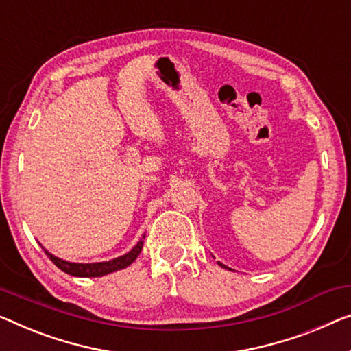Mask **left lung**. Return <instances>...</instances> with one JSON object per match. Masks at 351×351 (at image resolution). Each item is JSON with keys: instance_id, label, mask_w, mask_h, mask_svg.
Returning <instances> with one entry per match:
<instances>
[{"instance_id": "1", "label": "left lung", "mask_w": 351, "mask_h": 351, "mask_svg": "<svg viewBox=\"0 0 351 351\" xmlns=\"http://www.w3.org/2000/svg\"><path fill=\"white\" fill-rule=\"evenodd\" d=\"M217 265H219V266H222V268H226V269H230V268H227V266H226V265H222V263H221V261H217Z\"/></svg>"}]
</instances>
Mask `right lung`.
Masks as SVG:
<instances>
[{"label": "right lung", "instance_id": "obj_1", "mask_svg": "<svg viewBox=\"0 0 351 351\" xmlns=\"http://www.w3.org/2000/svg\"><path fill=\"white\" fill-rule=\"evenodd\" d=\"M143 239H145V234H143V238L129 250L128 254L121 255V257H117V258L108 260V261H97V263H72V261L55 257V255L50 254L45 247H42V249H44L47 257L53 261V263L58 266L61 271H64L66 274H71L75 277H102V276H107L110 273H114V271L128 268L129 265H132L135 258L138 257L140 252H142Z\"/></svg>", "mask_w": 351, "mask_h": 351}]
</instances>
